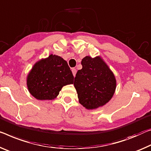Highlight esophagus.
<instances>
[{"label":"esophagus","instance_id":"34e87169","mask_svg":"<svg viewBox=\"0 0 151 151\" xmlns=\"http://www.w3.org/2000/svg\"><path fill=\"white\" fill-rule=\"evenodd\" d=\"M71 71H72L73 76H74V77H75L76 72H77V70H76V68H72V69H71Z\"/></svg>","mask_w":151,"mask_h":151}]
</instances>
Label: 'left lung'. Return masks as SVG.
<instances>
[{
  "instance_id": "1",
  "label": "left lung",
  "mask_w": 151,
  "mask_h": 151,
  "mask_svg": "<svg viewBox=\"0 0 151 151\" xmlns=\"http://www.w3.org/2000/svg\"><path fill=\"white\" fill-rule=\"evenodd\" d=\"M73 84L79 102L88 109H94L108 103L116 88L115 76L101 58L86 56L81 62Z\"/></svg>"
}]
</instances>
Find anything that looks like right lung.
<instances>
[{"instance_id": "right-lung-1", "label": "right lung", "mask_w": 151, "mask_h": 151, "mask_svg": "<svg viewBox=\"0 0 151 151\" xmlns=\"http://www.w3.org/2000/svg\"><path fill=\"white\" fill-rule=\"evenodd\" d=\"M73 78L67 61L50 55L34 65L27 76V85L36 99L52 100L58 96L63 86L73 83Z\"/></svg>"}]
</instances>
